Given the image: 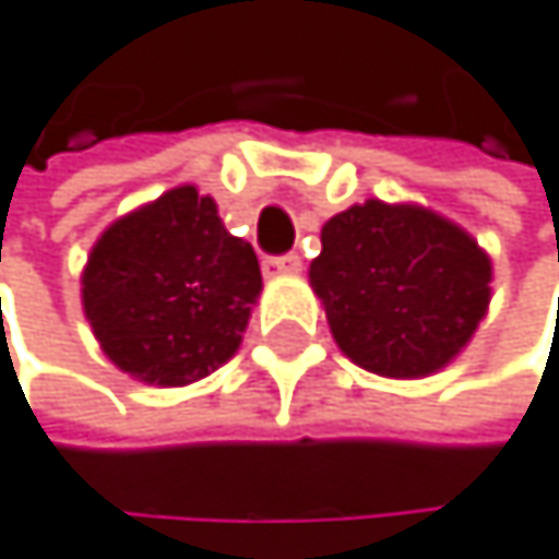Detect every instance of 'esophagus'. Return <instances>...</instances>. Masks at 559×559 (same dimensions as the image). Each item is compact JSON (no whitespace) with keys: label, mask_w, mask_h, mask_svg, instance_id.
Listing matches in <instances>:
<instances>
[{"label":"esophagus","mask_w":559,"mask_h":559,"mask_svg":"<svg viewBox=\"0 0 559 559\" xmlns=\"http://www.w3.org/2000/svg\"><path fill=\"white\" fill-rule=\"evenodd\" d=\"M304 270V259L297 252H286V255H270L262 262V273L265 276H297Z\"/></svg>","instance_id":"esophagus-1"}]
</instances>
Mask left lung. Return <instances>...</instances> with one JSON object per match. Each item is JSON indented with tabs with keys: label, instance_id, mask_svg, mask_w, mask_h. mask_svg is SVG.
Returning <instances> with one entry per match:
<instances>
[{
	"label": "left lung",
	"instance_id": "left-lung-1",
	"mask_svg": "<svg viewBox=\"0 0 559 559\" xmlns=\"http://www.w3.org/2000/svg\"><path fill=\"white\" fill-rule=\"evenodd\" d=\"M310 286L355 365L385 379H424L478 331L491 259L430 207L365 201L321 228Z\"/></svg>",
	"mask_w": 559,
	"mask_h": 559
}]
</instances>
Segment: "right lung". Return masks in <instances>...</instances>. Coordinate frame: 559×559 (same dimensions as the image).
Returning a JSON list of instances; mask_svg holds the SVG:
<instances>
[{"instance_id": "1", "label": "right lung", "mask_w": 559, "mask_h": 559, "mask_svg": "<svg viewBox=\"0 0 559 559\" xmlns=\"http://www.w3.org/2000/svg\"><path fill=\"white\" fill-rule=\"evenodd\" d=\"M259 289L252 246L190 183L111 222L81 273L102 352L146 385H190L225 365Z\"/></svg>"}]
</instances>
